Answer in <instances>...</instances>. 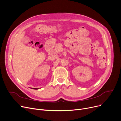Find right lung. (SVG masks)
I'll return each mask as SVG.
<instances>
[{"mask_svg": "<svg viewBox=\"0 0 121 121\" xmlns=\"http://www.w3.org/2000/svg\"><path fill=\"white\" fill-rule=\"evenodd\" d=\"M31 89H32V88H31ZM33 89H35V90H38V89H37V88H33Z\"/></svg>", "mask_w": 121, "mask_h": 121, "instance_id": "1", "label": "right lung"}]
</instances>
